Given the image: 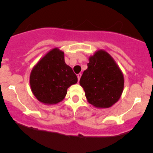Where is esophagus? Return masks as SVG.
I'll return each instance as SVG.
<instances>
[{
	"mask_svg": "<svg viewBox=\"0 0 153 153\" xmlns=\"http://www.w3.org/2000/svg\"><path fill=\"white\" fill-rule=\"evenodd\" d=\"M77 76H78V81H80V78H81V73H79V74H78V75H77Z\"/></svg>",
	"mask_w": 153,
	"mask_h": 153,
	"instance_id": "1",
	"label": "esophagus"
}]
</instances>
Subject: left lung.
<instances>
[{
    "label": "left lung",
    "instance_id": "8db88e82",
    "mask_svg": "<svg viewBox=\"0 0 153 153\" xmlns=\"http://www.w3.org/2000/svg\"><path fill=\"white\" fill-rule=\"evenodd\" d=\"M80 84L88 102L95 107L108 108L119 100L124 89V75L106 51H97L89 58Z\"/></svg>",
    "mask_w": 153,
    "mask_h": 153
}]
</instances>
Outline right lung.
<instances>
[{
	"label": "right lung",
	"instance_id": "obj_1",
	"mask_svg": "<svg viewBox=\"0 0 153 153\" xmlns=\"http://www.w3.org/2000/svg\"><path fill=\"white\" fill-rule=\"evenodd\" d=\"M78 78L64 61V52L52 49L34 67L30 74L31 89L37 99L46 104L61 102L67 89L76 84Z\"/></svg>",
	"mask_w": 153,
	"mask_h": 153
}]
</instances>
